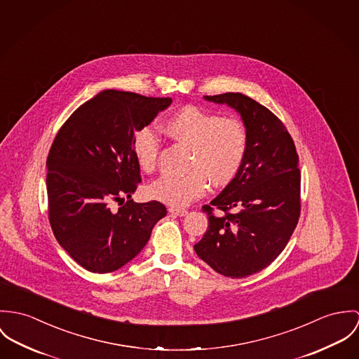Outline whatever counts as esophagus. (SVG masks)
<instances>
[{
	"mask_svg": "<svg viewBox=\"0 0 359 359\" xmlns=\"http://www.w3.org/2000/svg\"><path fill=\"white\" fill-rule=\"evenodd\" d=\"M169 212L172 215H176V216H186L187 215V210L186 209H177V208H169Z\"/></svg>",
	"mask_w": 359,
	"mask_h": 359,
	"instance_id": "esophagus-1",
	"label": "esophagus"
}]
</instances>
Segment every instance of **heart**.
I'll return each mask as SVG.
<instances>
[{
    "instance_id": "heart-1",
    "label": "heart",
    "mask_w": 359,
    "mask_h": 359,
    "mask_svg": "<svg viewBox=\"0 0 359 359\" xmlns=\"http://www.w3.org/2000/svg\"><path fill=\"white\" fill-rule=\"evenodd\" d=\"M165 132L193 147L187 175H163L149 184L147 196L166 205L183 208L201 198L213 186L229 184L248 153V130L242 121L223 118L196 106H186L163 123ZM160 153V139L150 126L140 129L132 142V154L143 172H153Z\"/></svg>"
}]
</instances>
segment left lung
Wrapping results in <instances>:
<instances>
[{
  "mask_svg": "<svg viewBox=\"0 0 359 359\" xmlns=\"http://www.w3.org/2000/svg\"><path fill=\"white\" fill-rule=\"evenodd\" d=\"M203 99L238 113L248 130V153L237 176L203 205L209 226L194 250L216 273L245 278L271 264L297 226L299 156L285 125L256 100L231 92Z\"/></svg>",
  "mask_w": 359,
  "mask_h": 359,
  "instance_id": "left-lung-1",
  "label": "left lung"
}]
</instances>
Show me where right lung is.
I'll return each instance as SVG.
<instances>
[{"label":"right lung","instance_id":"right-lung-1","mask_svg":"<svg viewBox=\"0 0 359 359\" xmlns=\"http://www.w3.org/2000/svg\"><path fill=\"white\" fill-rule=\"evenodd\" d=\"M170 103V97L103 90L70 116L52 143L46 160L50 227L59 245L90 273L125 266L166 216L158 201L130 199L142 180L132 142ZM114 201L118 210L112 209Z\"/></svg>","mask_w":359,"mask_h":359}]
</instances>
